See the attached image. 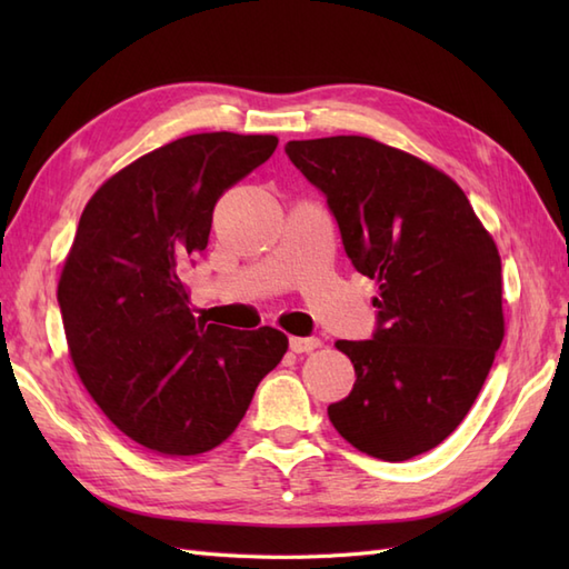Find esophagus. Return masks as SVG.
<instances>
[{
    "instance_id": "esophagus-1",
    "label": "esophagus",
    "mask_w": 569,
    "mask_h": 569,
    "mask_svg": "<svg viewBox=\"0 0 569 569\" xmlns=\"http://www.w3.org/2000/svg\"><path fill=\"white\" fill-rule=\"evenodd\" d=\"M322 342L318 337H291V349L296 355H306V352H316L320 349Z\"/></svg>"
}]
</instances>
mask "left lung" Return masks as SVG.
<instances>
[{
    "instance_id": "8db88e82",
    "label": "left lung",
    "mask_w": 569,
    "mask_h": 569,
    "mask_svg": "<svg viewBox=\"0 0 569 569\" xmlns=\"http://www.w3.org/2000/svg\"><path fill=\"white\" fill-rule=\"evenodd\" d=\"M328 198L347 257L379 286L371 340H337L355 389L328 408L359 452L403 462L469 413L503 340L497 241L455 180L369 137L288 141Z\"/></svg>"
}]
</instances>
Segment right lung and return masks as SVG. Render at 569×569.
<instances>
[{"label": "right lung", "mask_w": 569, "mask_h": 569, "mask_svg": "<svg viewBox=\"0 0 569 569\" xmlns=\"http://www.w3.org/2000/svg\"><path fill=\"white\" fill-rule=\"evenodd\" d=\"M273 134L176 139L107 178L84 204L58 281L68 352L127 438L163 457L214 450L288 349L276 328L192 316L183 283L222 192L271 159Z\"/></svg>", "instance_id": "add662e5"}]
</instances>
